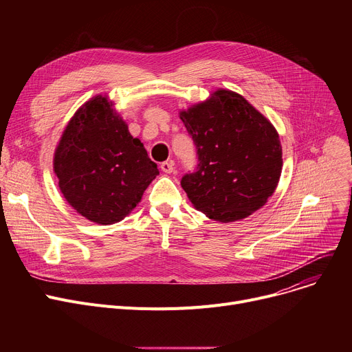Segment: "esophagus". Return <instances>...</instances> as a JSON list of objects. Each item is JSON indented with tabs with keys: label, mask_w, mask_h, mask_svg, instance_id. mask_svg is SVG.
Returning <instances> with one entry per match:
<instances>
[{
	"label": "esophagus",
	"mask_w": 352,
	"mask_h": 352,
	"mask_svg": "<svg viewBox=\"0 0 352 352\" xmlns=\"http://www.w3.org/2000/svg\"><path fill=\"white\" fill-rule=\"evenodd\" d=\"M161 170L166 174H171L174 171V162L173 161H164L161 162Z\"/></svg>",
	"instance_id": "1"
}]
</instances>
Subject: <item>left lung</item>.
<instances>
[{
	"mask_svg": "<svg viewBox=\"0 0 352 352\" xmlns=\"http://www.w3.org/2000/svg\"><path fill=\"white\" fill-rule=\"evenodd\" d=\"M197 151V166L181 178L195 208L231 223L265 206L280 181L283 150L272 124L241 96L218 89L182 111Z\"/></svg>",
	"mask_w": 352,
	"mask_h": 352,
	"instance_id": "obj_1",
	"label": "left lung"
}]
</instances>
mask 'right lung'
Here are the masks:
<instances>
[{
	"label": "right lung",
	"instance_id": "obj_1",
	"mask_svg": "<svg viewBox=\"0 0 352 352\" xmlns=\"http://www.w3.org/2000/svg\"><path fill=\"white\" fill-rule=\"evenodd\" d=\"M111 105L101 96L85 102L67 125L54 157V171L69 206L104 226L131 212L160 174Z\"/></svg>",
	"mask_w": 352,
	"mask_h": 352
}]
</instances>
